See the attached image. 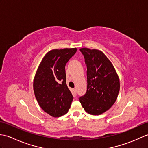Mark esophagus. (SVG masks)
Returning a JSON list of instances; mask_svg holds the SVG:
<instances>
[{"instance_id": "34e87169", "label": "esophagus", "mask_w": 148, "mask_h": 148, "mask_svg": "<svg viewBox=\"0 0 148 148\" xmlns=\"http://www.w3.org/2000/svg\"><path fill=\"white\" fill-rule=\"evenodd\" d=\"M72 95L74 97H76V89H72Z\"/></svg>"}]
</instances>
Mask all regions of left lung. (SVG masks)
Wrapping results in <instances>:
<instances>
[{"instance_id":"1","label":"left lung","mask_w":148,"mask_h":148,"mask_svg":"<svg viewBox=\"0 0 148 148\" xmlns=\"http://www.w3.org/2000/svg\"><path fill=\"white\" fill-rule=\"evenodd\" d=\"M87 66V90L79 102L92 115H100L114 104L119 93V79L104 53L98 49L81 48Z\"/></svg>"}]
</instances>
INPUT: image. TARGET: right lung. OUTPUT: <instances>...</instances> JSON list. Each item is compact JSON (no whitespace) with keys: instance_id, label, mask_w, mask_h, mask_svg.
Listing matches in <instances>:
<instances>
[{"instance_id":"add662e5","label":"right lung","mask_w":148,"mask_h":148,"mask_svg":"<svg viewBox=\"0 0 148 148\" xmlns=\"http://www.w3.org/2000/svg\"><path fill=\"white\" fill-rule=\"evenodd\" d=\"M77 48L53 49L44 56L34 79V92L43 111L55 118L67 113L73 100L66 84L65 65Z\"/></svg>"}]
</instances>
